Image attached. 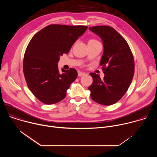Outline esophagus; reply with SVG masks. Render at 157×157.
<instances>
[{
  "mask_svg": "<svg viewBox=\"0 0 157 157\" xmlns=\"http://www.w3.org/2000/svg\"><path fill=\"white\" fill-rule=\"evenodd\" d=\"M78 76H84L85 75V73L83 72H81V71H78Z\"/></svg>",
  "mask_w": 157,
  "mask_h": 157,
  "instance_id": "esophagus-1",
  "label": "esophagus"
}]
</instances>
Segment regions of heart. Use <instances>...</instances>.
Returning a JSON list of instances; mask_svg holds the SVG:
<instances>
[{
	"mask_svg": "<svg viewBox=\"0 0 157 157\" xmlns=\"http://www.w3.org/2000/svg\"><path fill=\"white\" fill-rule=\"evenodd\" d=\"M96 41V40H90L89 41Z\"/></svg>",
	"mask_w": 157,
	"mask_h": 157,
	"instance_id": "obj_1",
	"label": "heart"
}]
</instances>
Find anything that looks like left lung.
Instances as JSON below:
<instances>
[{"label":"left lung","mask_w":157,"mask_h":157,"mask_svg":"<svg viewBox=\"0 0 157 157\" xmlns=\"http://www.w3.org/2000/svg\"><path fill=\"white\" fill-rule=\"evenodd\" d=\"M89 30L102 40L104 52L100 64L104 79L90 73L93 82L89 86L91 98L98 104L110 105L119 101L125 94L134 74V59L126 40L113 27L94 26Z\"/></svg>","instance_id":"8db88e82"}]
</instances>
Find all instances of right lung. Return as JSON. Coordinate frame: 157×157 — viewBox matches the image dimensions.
I'll return each mask as SVG.
<instances>
[{
  "instance_id": "1",
  "label": "right lung",
  "mask_w": 157,
  "mask_h": 157,
  "mask_svg": "<svg viewBox=\"0 0 157 157\" xmlns=\"http://www.w3.org/2000/svg\"><path fill=\"white\" fill-rule=\"evenodd\" d=\"M86 26L50 25L36 33L27 47L23 63L27 86L41 102L53 104L63 100L78 72L58 70L59 56L68 53Z\"/></svg>"
}]
</instances>
